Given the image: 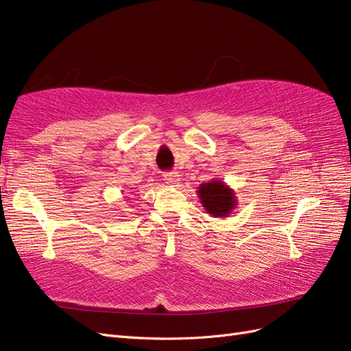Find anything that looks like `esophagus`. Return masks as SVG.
<instances>
[{"instance_id":"esophagus-1","label":"esophagus","mask_w":351,"mask_h":351,"mask_svg":"<svg viewBox=\"0 0 351 351\" xmlns=\"http://www.w3.org/2000/svg\"><path fill=\"white\" fill-rule=\"evenodd\" d=\"M164 180H165V183L169 186H178L180 176H178V173H165Z\"/></svg>"}]
</instances>
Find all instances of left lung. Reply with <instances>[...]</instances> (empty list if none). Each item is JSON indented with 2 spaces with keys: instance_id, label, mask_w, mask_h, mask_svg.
<instances>
[{
  "instance_id": "obj_1",
  "label": "left lung",
  "mask_w": 351,
  "mask_h": 351,
  "mask_svg": "<svg viewBox=\"0 0 351 351\" xmlns=\"http://www.w3.org/2000/svg\"><path fill=\"white\" fill-rule=\"evenodd\" d=\"M197 196L206 214L214 218H227L237 206L234 190L222 180H210L197 187Z\"/></svg>"
}]
</instances>
